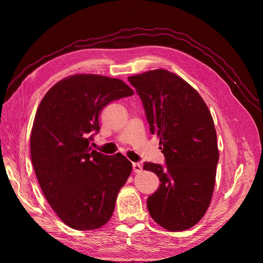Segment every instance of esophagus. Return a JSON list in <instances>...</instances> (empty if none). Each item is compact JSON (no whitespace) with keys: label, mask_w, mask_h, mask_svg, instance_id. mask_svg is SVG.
Returning a JSON list of instances; mask_svg holds the SVG:
<instances>
[{"label":"esophagus","mask_w":263,"mask_h":263,"mask_svg":"<svg viewBox=\"0 0 263 263\" xmlns=\"http://www.w3.org/2000/svg\"><path fill=\"white\" fill-rule=\"evenodd\" d=\"M132 167H133V172H134V173H136V174L141 173V172H142V170H143L142 165H141L140 163H133V164H132Z\"/></svg>","instance_id":"1"}]
</instances>
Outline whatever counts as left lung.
<instances>
[{
  "instance_id": "obj_1",
  "label": "left lung",
  "mask_w": 263,
  "mask_h": 263,
  "mask_svg": "<svg viewBox=\"0 0 263 263\" xmlns=\"http://www.w3.org/2000/svg\"><path fill=\"white\" fill-rule=\"evenodd\" d=\"M141 97L150 132L160 139L166 166L145 162L159 189L147 199L155 222L170 231L196 225L215 185L218 148L210 110L187 82L164 69L128 78Z\"/></svg>"
}]
</instances>
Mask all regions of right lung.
Masks as SVG:
<instances>
[{"label": "right lung", "instance_id": "obj_1", "mask_svg": "<svg viewBox=\"0 0 263 263\" xmlns=\"http://www.w3.org/2000/svg\"><path fill=\"white\" fill-rule=\"evenodd\" d=\"M134 91L119 79L73 74L53 85L41 100L31 132V159L46 199L62 222L92 230L112 216L120 189L132 172L122 155L89 147L101 109Z\"/></svg>", "mask_w": 263, "mask_h": 263}]
</instances>
